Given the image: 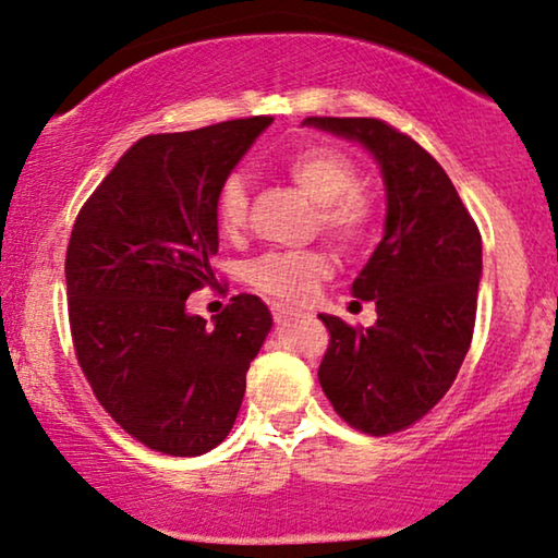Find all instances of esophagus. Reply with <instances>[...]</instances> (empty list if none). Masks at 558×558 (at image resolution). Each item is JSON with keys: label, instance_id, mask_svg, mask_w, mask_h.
I'll return each mask as SVG.
<instances>
[{"label": "esophagus", "instance_id": "esophagus-1", "mask_svg": "<svg viewBox=\"0 0 558 558\" xmlns=\"http://www.w3.org/2000/svg\"><path fill=\"white\" fill-rule=\"evenodd\" d=\"M272 316H275V322H278V324H286V322H291L293 316H301V311H291L288 306H283V303H275Z\"/></svg>", "mask_w": 558, "mask_h": 558}]
</instances>
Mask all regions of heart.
<instances>
[{"label":"heart","mask_w":558,"mask_h":558,"mask_svg":"<svg viewBox=\"0 0 558 558\" xmlns=\"http://www.w3.org/2000/svg\"><path fill=\"white\" fill-rule=\"evenodd\" d=\"M280 168L288 181L316 204L322 234L344 250H356L367 242L375 209L367 193L360 191V170L347 155L331 147L308 145L288 155ZM247 181L242 173L227 175L217 196L219 227L227 234H236L247 225ZM331 270V255L324 250L270 252L247 267V280L272 299L303 303Z\"/></svg>","instance_id":"b5f03b06"}]
</instances>
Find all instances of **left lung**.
I'll return each mask as SVG.
<instances>
[{"mask_svg":"<svg viewBox=\"0 0 558 558\" xmlns=\"http://www.w3.org/2000/svg\"><path fill=\"white\" fill-rule=\"evenodd\" d=\"M306 128L360 143L385 181V234L352 283L377 322L354 329L318 314L331 339L318 383L349 426L388 436L447 396L472 344L482 236L423 147L373 117H308Z\"/></svg>","mask_w":558,"mask_h":558,"instance_id":"8db88e82","label":"left lung"}]
</instances>
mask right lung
<instances>
[{
	"mask_svg": "<svg viewBox=\"0 0 558 558\" xmlns=\"http://www.w3.org/2000/svg\"><path fill=\"white\" fill-rule=\"evenodd\" d=\"M272 117L147 135L78 211L65 252L73 347L94 396L145 447L198 457L240 413L272 316L240 293L206 324L193 291L214 286L217 196Z\"/></svg>",
	"mask_w": 558,
	"mask_h": 558,
	"instance_id": "1",
	"label": "right lung"
}]
</instances>
